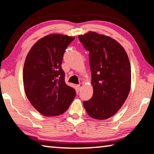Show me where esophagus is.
I'll list each match as a JSON object with an SVG mask.
<instances>
[{
    "label": "esophagus",
    "instance_id": "obj_1",
    "mask_svg": "<svg viewBox=\"0 0 154 154\" xmlns=\"http://www.w3.org/2000/svg\"><path fill=\"white\" fill-rule=\"evenodd\" d=\"M83 85H84V84H82V83H80V84H78V85H77L78 89H79V90H81V88H82V87H83Z\"/></svg>",
    "mask_w": 154,
    "mask_h": 154
}]
</instances>
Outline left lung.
<instances>
[{"label":"left lung","mask_w":154,"mask_h":154,"mask_svg":"<svg viewBox=\"0 0 154 154\" xmlns=\"http://www.w3.org/2000/svg\"><path fill=\"white\" fill-rule=\"evenodd\" d=\"M89 51L92 98L83 105L91 117L104 120L114 115L126 100L131 90V69L123 47L114 39L89 32L79 35Z\"/></svg>","instance_id":"1"}]
</instances>
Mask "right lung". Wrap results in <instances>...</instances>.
I'll use <instances>...</instances> for the list:
<instances>
[{"label":"right lung","instance_id":"1","mask_svg":"<svg viewBox=\"0 0 154 154\" xmlns=\"http://www.w3.org/2000/svg\"><path fill=\"white\" fill-rule=\"evenodd\" d=\"M74 37L51 34L39 40L28 54L23 70L26 95L31 105L46 116L64 113L76 96L65 82L63 54Z\"/></svg>","mask_w":154,"mask_h":154}]
</instances>
